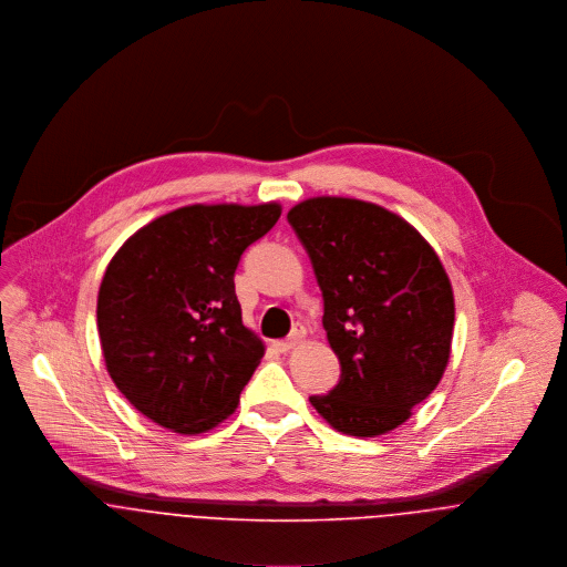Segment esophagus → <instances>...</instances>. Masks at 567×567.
Here are the masks:
<instances>
[{"label":"esophagus","mask_w":567,"mask_h":567,"mask_svg":"<svg viewBox=\"0 0 567 567\" xmlns=\"http://www.w3.org/2000/svg\"><path fill=\"white\" fill-rule=\"evenodd\" d=\"M303 338H306V329H303V327H295L288 340H277V342H272V347H275L277 351L286 353V351L295 349V347H297V344H299Z\"/></svg>","instance_id":"34e87169"}]
</instances>
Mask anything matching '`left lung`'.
Segmentation results:
<instances>
[{"mask_svg": "<svg viewBox=\"0 0 567 567\" xmlns=\"http://www.w3.org/2000/svg\"><path fill=\"white\" fill-rule=\"evenodd\" d=\"M288 223L310 255L342 369L310 404L349 436L400 427L450 362L454 292L436 250L402 216L358 198H308Z\"/></svg>", "mask_w": 567, "mask_h": 567, "instance_id": "obj_1", "label": "left lung"}]
</instances>
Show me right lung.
Wrapping results in <instances>:
<instances>
[{
	"label": "right lung",
	"instance_id": "right-lung-1",
	"mask_svg": "<svg viewBox=\"0 0 567 567\" xmlns=\"http://www.w3.org/2000/svg\"><path fill=\"white\" fill-rule=\"evenodd\" d=\"M279 216L275 200L187 205L111 257L97 290L104 364L120 393L165 430L209 432L240 404L266 347L243 323L234 275Z\"/></svg>",
	"mask_w": 567,
	"mask_h": 567
}]
</instances>
